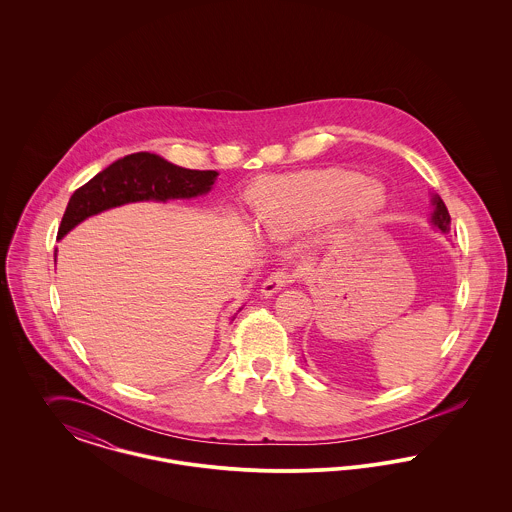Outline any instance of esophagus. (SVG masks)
<instances>
[{"label": "esophagus", "mask_w": 512, "mask_h": 512, "mask_svg": "<svg viewBox=\"0 0 512 512\" xmlns=\"http://www.w3.org/2000/svg\"><path fill=\"white\" fill-rule=\"evenodd\" d=\"M295 282V272L282 268V270H274L272 274H268L263 282V290L261 292L265 295H272V293L280 292L282 288H286L288 284Z\"/></svg>", "instance_id": "esophagus-1"}]
</instances>
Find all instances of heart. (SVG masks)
Wrapping results in <instances>:
<instances>
[{
  "label": "heart",
  "instance_id": "b5f03b06",
  "mask_svg": "<svg viewBox=\"0 0 512 512\" xmlns=\"http://www.w3.org/2000/svg\"><path fill=\"white\" fill-rule=\"evenodd\" d=\"M255 224L272 238L299 234L328 220L347 236L365 228L386 205L382 186L349 169H311L267 176L249 190Z\"/></svg>",
  "mask_w": 512,
  "mask_h": 512
}]
</instances>
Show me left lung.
<instances>
[{
    "mask_svg": "<svg viewBox=\"0 0 512 512\" xmlns=\"http://www.w3.org/2000/svg\"><path fill=\"white\" fill-rule=\"evenodd\" d=\"M434 215H432V222L434 226H438L441 232H449L451 230V217H449V211L445 207V203L441 201L439 195H434Z\"/></svg>",
    "mask_w": 512,
    "mask_h": 512,
    "instance_id": "left-lung-1",
    "label": "left lung"
}]
</instances>
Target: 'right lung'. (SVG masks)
<instances>
[{"instance_id": "right-lung-1", "label": "right lung", "mask_w": 512, "mask_h": 512, "mask_svg": "<svg viewBox=\"0 0 512 512\" xmlns=\"http://www.w3.org/2000/svg\"><path fill=\"white\" fill-rule=\"evenodd\" d=\"M215 178V171L182 169L155 153L140 151L126 155L71 195L57 240L73 230L78 222L130 201H167L207 194Z\"/></svg>"}]
</instances>
